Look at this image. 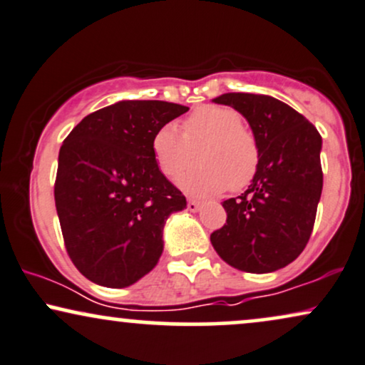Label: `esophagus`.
I'll return each instance as SVG.
<instances>
[{"mask_svg":"<svg viewBox=\"0 0 365 365\" xmlns=\"http://www.w3.org/2000/svg\"><path fill=\"white\" fill-rule=\"evenodd\" d=\"M187 207H188V210H190V212H198V210H200V202H197V200H188Z\"/></svg>","mask_w":365,"mask_h":365,"instance_id":"34e87169","label":"esophagus"}]
</instances>
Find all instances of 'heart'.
<instances>
[{
    "mask_svg": "<svg viewBox=\"0 0 365 365\" xmlns=\"http://www.w3.org/2000/svg\"><path fill=\"white\" fill-rule=\"evenodd\" d=\"M230 108L202 106L185 119L183 131L165 124L155 133L151 150L160 172L177 178L195 161L200 167L180 178L178 185L198 197L217 195L230 187L241 190L251 183L259 167V146L251 129Z\"/></svg>",
    "mask_w": 365,
    "mask_h": 365,
    "instance_id": "b5f03b06",
    "label": "heart"
}]
</instances>
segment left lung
I'll list each match as a JSON object with an SVG mask.
<instances>
[{"label": "left lung", "mask_w": 365, "mask_h": 365, "mask_svg": "<svg viewBox=\"0 0 365 365\" xmlns=\"http://www.w3.org/2000/svg\"><path fill=\"white\" fill-rule=\"evenodd\" d=\"M212 101L246 118L259 146V167L246 192L222 202L227 222L210 234V242L236 269L273 273L297 259L312 236L324 187L322 136L271 96L227 92Z\"/></svg>", "instance_id": "left-lung-1"}]
</instances>
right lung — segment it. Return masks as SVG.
<instances>
[{"mask_svg":"<svg viewBox=\"0 0 365 365\" xmlns=\"http://www.w3.org/2000/svg\"><path fill=\"white\" fill-rule=\"evenodd\" d=\"M188 108L119 101L86 116L58 153L55 207L68 256L92 283L126 288L163 252V227L187 207L156 165L151 141Z\"/></svg>","mask_w":365,"mask_h":365,"instance_id":"add662e5","label":"right lung"}]
</instances>
